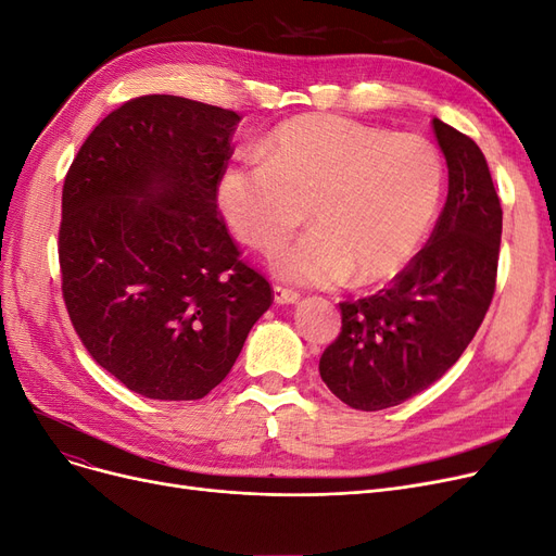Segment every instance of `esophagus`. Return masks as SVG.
Here are the masks:
<instances>
[{"label":"esophagus","mask_w":556,"mask_h":556,"mask_svg":"<svg viewBox=\"0 0 556 556\" xmlns=\"http://www.w3.org/2000/svg\"><path fill=\"white\" fill-rule=\"evenodd\" d=\"M300 300L298 291L291 289H283V286H275V302L277 304H295Z\"/></svg>","instance_id":"34e87169"}]
</instances>
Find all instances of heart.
I'll return each instance as SVG.
<instances>
[{
  "instance_id": "obj_1",
  "label": "heart",
  "mask_w": 556,
  "mask_h": 556,
  "mask_svg": "<svg viewBox=\"0 0 556 556\" xmlns=\"http://www.w3.org/2000/svg\"><path fill=\"white\" fill-rule=\"evenodd\" d=\"M265 160H240L217 180V205L233 233L275 247L306 219L316 229L283 247L279 277L306 286L374 283L407 265L435 219L444 167L426 137L332 114L300 116L263 143Z\"/></svg>"
}]
</instances>
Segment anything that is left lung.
Wrapping results in <instances>:
<instances>
[{
    "instance_id": "obj_1",
    "label": "left lung",
    "mask_w": 556,
    "mask_h": 556,
    "mask_svg": "<svg viewBox=\"0 0 556 556\" xmlns=\"http://www.w3.org/2000/svg\"><path fill=\"white\" fill-rule=\"evenodd\" d=\"M448 194L433 233L387 289L341 302V332L318 371L364 413L394 407L440 380L465 353L495 295L502 205L475 139L433 118Z\"/></svg>"
}]
</instances>
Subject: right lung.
<instances>
[{
  "instance_id": "add662e5",
  "label": "right lung",
  "mask_w": 556,
  "mask_h": 556,
  "mask_svg": "<svg viewBox=\"0 0 556 556\" xmlns=\"http://www.w3.org/2000/svg\"><path fill=\"white\" fill-rule=\"evenodd\" d=\"M240 116L180 96L108 114L64 180L61 293L89 355L130 392L197 401L273 304L217 211Z\"/></svg>"
}]
</instances>
